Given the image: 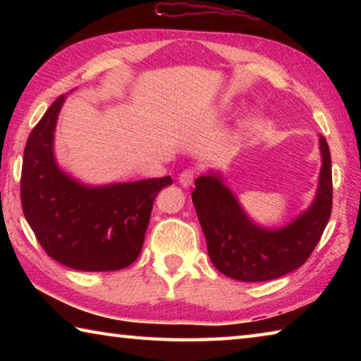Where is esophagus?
<instances>
[{
  "instance_id": "obj_1",
  "label": "esophagus",
  "mask_w": 361,
  "mask_h": 361,
  "mask_svg": "<svg viewBox=\"0 0 361 361\" xmlns=\"http://www.w3.org/2000/svg\"><path fill=\"white\" fill-rule=\"evenodd\" d=\"M194 176H195L194 170H191V169H186V170H183V172L180 173V176H178V181H180V185H181L183 188H189V186L192 185V181H194Z\"/></svg>"
}]
</instances>
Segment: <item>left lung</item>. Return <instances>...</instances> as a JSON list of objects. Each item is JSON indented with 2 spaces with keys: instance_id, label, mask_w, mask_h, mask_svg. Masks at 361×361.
Instances as JSON below:
<instances>
[{
  "instance_id": "left-lung-1",
  "label": "left lung",
  "mask_w": 361,
  "mask_h": 361,
  "mask_svg": "<svg viewBox=\"0 0 361 361\" xmlns=\"http://www.w3.org/2000/svg\"><path fill=\"white\" fill-rule=\"evenodd\" d=\"M322 170L312 205L280 229L256 226L218 173L199 176L192 204L219 272L240 282H266L302 266L319 243L331 216V154L320 137Z\"/></svg>"
}]
</instances>
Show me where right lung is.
Listing matches in <instances>:
<instances>
[{
    "label": "right lung",
    "instance_id": "obj_1",
    "mask_svg": "<svg viewBox=\"0 0 361 361\" xmlns=\"http://www.w3.org/2000/svg\"><path fill=\"white\" fill-rule=\"evenodd\" d=\"M65 95L33 127L23 151L22 210L52 259L85 272L119 271L142 252L152 204L170 176L85 186L60 170L54 132Z\"/></svg>",
    "mask_w": 361,
    "mask_h": 361
}]
</instances>
